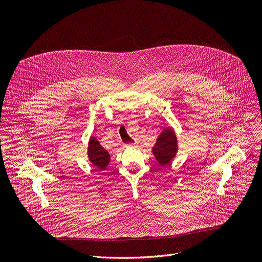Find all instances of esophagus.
<instances>
[{
	"instance_id": "obj_1",
	"label": "esophagus",
	"mask_w": 262,
	"mask_h": 262,
	"mask_svg": "<svg viewBox=\"0 0 262 262\" xmlns=\"http://www.w3.org/2000/svg\"><path fill=\"white\" fill-rule=\"evenodd\" d=\"M135 144H128V145H125V147H134Z\"/></svg>"
}]
</instances>
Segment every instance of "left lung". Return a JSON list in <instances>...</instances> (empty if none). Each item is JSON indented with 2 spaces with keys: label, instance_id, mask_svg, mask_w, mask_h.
<instances>
[{
  "label": "left lung",
  "instance_id": "1",
  "mask_svg": "<svg viewBox=\"0 0 262 262\" xmlns=\"http://www.w3.org/2000/svg\"><path fill=\"white\" fill-rule=\"evenodd\" d=\"M178 151L177 137L172 127H165L159 135L156 144L151 148V152L157 162L162 166L169 165Z\"/></svg>",
  "mask_w": 262,
  "mask_h": 262
}]
</instances>
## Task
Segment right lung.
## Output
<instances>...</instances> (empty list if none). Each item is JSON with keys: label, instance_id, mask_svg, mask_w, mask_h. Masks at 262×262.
Instances as JSON below:
<instances>
[{"label": "right lung", "instance_id": "obj_1", "mask_svg": "<svg viewBox=\"0 0 262 262\" xmlns=\"http://www.w3.org/2000/svg\"><path fill=\"white\" fill-rule=\"evenodd\" d=\"M87 156L90 163L100 170H104L111 162L110 154L100 145L99 141L94 136H91L89 139Z\"/></svg>", "mask_w": 262, "mask_h": 262}]
</instances>
